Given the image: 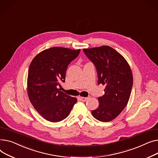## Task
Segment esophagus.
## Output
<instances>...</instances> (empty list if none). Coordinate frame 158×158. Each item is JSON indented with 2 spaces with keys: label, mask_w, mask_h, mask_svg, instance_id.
Here are the masks:
<instances>
[{
  "label": "esophagus",
  "mask_w": 158,
  "mask_h": 158,
  "mask_svg": "<svg viewBox=\"0 0 158 158\" xmlns=\"http://www.w3.org/2000/svg\"><path fill=\"white\" fill-rule=\"evenodd\" d=\"M80 99L81 101H86L87 100V98H85V97H80L79 98Z\"/></svg>",
  "instance_id": "esophagus-1"
}]
</instances>
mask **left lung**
<instances>
[{"mask_svg":"<svg viewBox=\"0 0 158 158\" xmlns=\"http://www.w3.org/2000/svg\"><path fill=\"white\" fill-rule=\"evenodd\" d=\"M94 64L98 84L105 85V94L98 98L99 106L92 114L101 122L116 118L127 105L133 87V75L126 60L108 46L83 49Z\"/></svg>","mask_w":158,"mask_h":158,"instance_id":"left-lung-1","label":"left lung"}]
</instances>
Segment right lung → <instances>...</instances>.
<instances>
[{"instance_id": "right-lung-1", "label": "right lung", "mask_w": 158, "mask_h": 158, "mask_svg": "<svg viewBox=\"0 0 158 158\" xmlns=\"http://www.w3.org/2000/svg\"><path fill=\"white\" fill-rule=\"evenodd\" d=\"M80 50L53 47L44 50L33 59L27 78V92L31 103L38 112L50 122L66 118L77 99L60 91L65 82L68 65L75 59Z\"/></svg>"}]
</instances>
